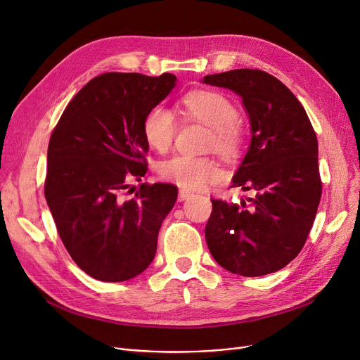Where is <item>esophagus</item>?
<instances>
[{
	"label": "esophagus",
	"mask_w": 360,
	"mask_h": 360,
	"mask_svg": "<svg viewBox=\"0 0 360 360\" xmlns=\"http://www.w3.org/2000/svg\"><path fill=\"white\" fill-rule=\"evenodd\" d=\"M191 195H193L191 191H188V190H179L178 200H179V201H184V200H186V198H190Z\"/></svg>",
	"instance_id": "obj_1"
}]
</instances>
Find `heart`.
Wrapping results in <instances>:
<instances>
[{
  "mask_svg": "<svg viewBox=\"0 0 360 360\" xmlns=\"http://www.w3.org/2000/svg\"><path fill=\"white\" fill-rule=\"evenodd\" d=\"M182 106L186 117L210 128L209 146L214 147L219 155L233 158L239 153L243 143V128L238 121V108L231 99L217 91L198 90L186 94ZM176 131L175 115L163 106L150 109L143 122L147 144L162 153L172 146ZM159 175L185 190H201L205 185L220 181L223 172L210 158L176 155L159 165Z\"/></svg>",
  "mask_w": 360,
  "mask_h": 360,
  "instance_id": "obj_1",
  "label": "heart"
}]
</instances>
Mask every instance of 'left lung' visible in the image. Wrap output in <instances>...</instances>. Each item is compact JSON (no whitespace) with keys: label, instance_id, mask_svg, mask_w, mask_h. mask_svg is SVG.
Segmentation results:
<instances>
[{"label":"left lung","instance_id":"8db88e82","mask_svg":"<svg viewBox=\"0 0 360 360\" xmlns=\"http://www.w3.org/2000/svg\"><path fill=\"white\" fill-rule=\"evenodd\" d=\"M202 83L242 99L251 143L232 186L257 193L240 204L212 200L207 245L233 274L278 271L304 248L323 193L315 131L295 94L266 71L231 70L205 75Z\"/></svg>","mask_w":360,"mask_h":360}]
</instances>
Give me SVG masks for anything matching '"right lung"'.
Masks as SVG:
<instances>
[{"mask_svg": "<svg viewBox=\"0 0 360 360\" xmlns=\"http://www.w3.org/2000/svg\"><path fill=\"white\" fill-rule=\"evenodd\" d=\"M175 86L169 72H105L75 94L52 131L45 198L65 250L93 278L129 280L156 255L178 188L156 182L132 198L124 193L147 172L144 118Z\"/></svg>", "mask_w": 360, "mask_h": 360, "instance_id": "right-lung-1", "label": "right lung"}]
</instances>
